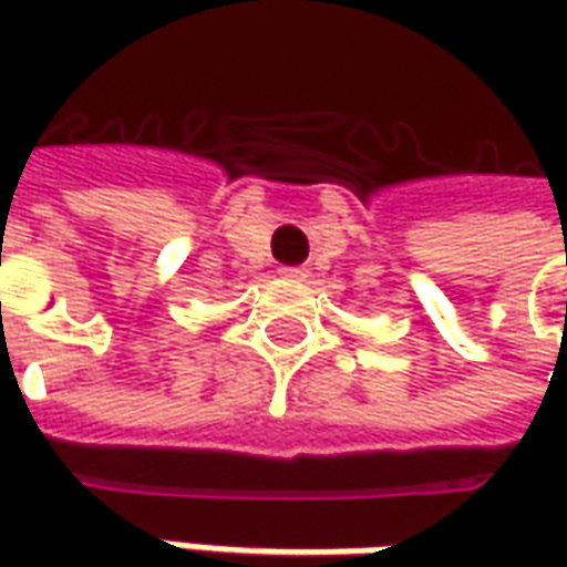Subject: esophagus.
<instances>
[{
    "label": "esophagus",
    "mask_w": 567,
    "mask_h": 567,
    "mask_svg": "<svg viewBox=\"0 0 567 567\" xmlns=\"http://www.w3.org/2000/svg\"><path fill=\"white\" fill-rule=\"evenodd\" d=\"M280 274H284V277H290V280H306V277H309L306 268H280Z\"/></svg>",
    "instance_id": "esophagus-1"
}]
</instances>
